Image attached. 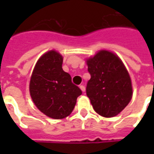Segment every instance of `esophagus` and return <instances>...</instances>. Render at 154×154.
Returning <instances> with one entry per match:
<instances>
[{
    "mask_svg": "<svg viewBox=\"0 0 154 154\" xmlns=\"http://www.w3.org/2000/svg\"><path fill=\"white\" fill-rule=\"evenodd\" d=\"M80 90H81V91H82L83 92L86 91V87H85V86H83V85L80 86Z\"/></svg>",
    "mask_w": 154,
    "mask_h": 154,
    "instance_id": "34e87169",
    "label": "esophagus"
}]
</instances>
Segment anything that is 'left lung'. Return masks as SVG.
<instances>
[{"label":"left lung","mask_w":154,"mask_h":154,"mask_svg":"<svg viewBox=\"0 0 154 154\" xmlns=\"http://www.w3.org/2000/svg\"><path fill=\"white\" fill-rule=\"evenodd\" d=\"M91 79L86 95L94 110L103 117L118 115L130 102L131 79L121 59L114 53L100 51L86 60Z\"/></svg>","instance_id":"obj_1"}]
</instances>
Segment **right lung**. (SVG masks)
<instances>
[{"label":"right lung","instance_id":"add662e5","mask_svg":"<svg viewBox=\"0 0 154 154\" xmlns=\"http://www.w3.org/2000/svg\"><path fill=\"white\" fill-rule=\"evenodd\" d=\"M62 56L56 51L46 52L37 62L30 80V94L37 108L47 116L62 119L74 109L81 90L72 83L62 69Z\"/></svg>","mask_w":154,"mask_h":154}]
</instances>
